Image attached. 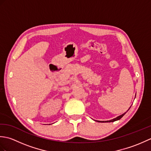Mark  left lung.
Segmentation results:
<instances>
[{
	"mask_svg": "<svg viewBox=\"0 0 151 151\" xmlns=\"http://www.w3.org/2000/svg\"><path fill=\"white\" fill-rule=\"evenodd\" d=\"M131 107V106H130ZM130 107L129 108V109L130 108ZM129 110H128L127 111H129ZM127 113V111L125 112V113H124V114H123L122 115H119V116H118V117H115V118H114V119H111V120H110V121H97L98 122H102V123H108V122H114V121H117V120H119L121 118H122L123 117V115Z\"/></svg>",
	"mask_w": 151,
	"mask_h": 151,
	"instance_id": "8db88e82",
	"label": "left lung"
}]
</instances>
